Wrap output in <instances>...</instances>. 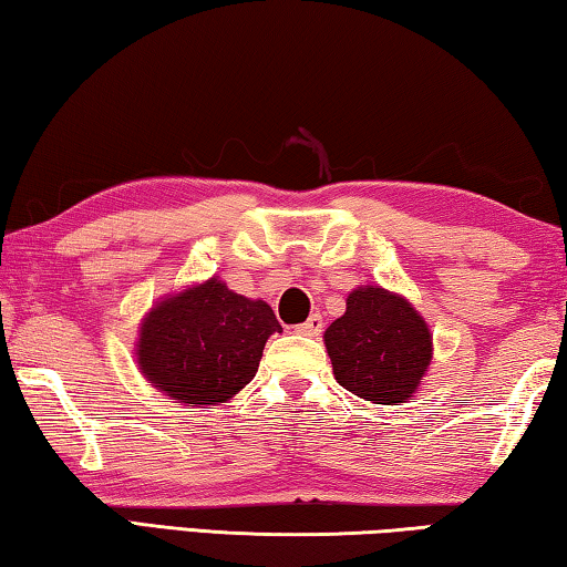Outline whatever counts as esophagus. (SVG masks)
<instances>
[{"instance_id": "34e87169", "label": "esophagus", "mask_w": 567, "mask_h": 567, "mask_svg": "<svg viewBox=\"0 0 567 567\" xmlns=\"http://www.w3.org/2000/svg\"><path fill=\"white\" fill-rule=\"evenodd\" d=\"M322 328H324V322H322L320 315H310V318H307L302 324H297L295 332L305 334V338H318Z\"/></svg>"}]
</instances>
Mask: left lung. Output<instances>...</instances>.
I'll return each instance as SVG.
<instances>
[{
    "label": "left lung",
    "instance_id": "1",
    "mask_svg": "<svg viewBox=\"0 0 567 567\" xmlns=\"http://www.w3.org/2000/svg\"><path fill=\"white\" fill-rule=\"evenodd\" d=\"M324 348L344 390L375 405L415 398L433 362V332L408 297L380 285L354 287L328 330Z\"/></svg>",
    "mask_w": 567,
    "mask_h": 567
}]
</instances>
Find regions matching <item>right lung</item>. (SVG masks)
I'll return each instance as SVG.
<instances>
[{"instance_id":"right-lung-1","label":"right lung","mask_w":567,"mask_h":567,"mask_svg":"<svg viewBox=\"0 0 567 567\" xmlns=\"http://www.w3.org/2000/svg\"><path fill=\"white\" fill-rule=\"evenodd\" d=\"M272 332L282 328L270 305L237 295L213 275L150 307L134 358L169 400L187 408L219 405L255 378Z\"/></svg>"}]
</instances>
